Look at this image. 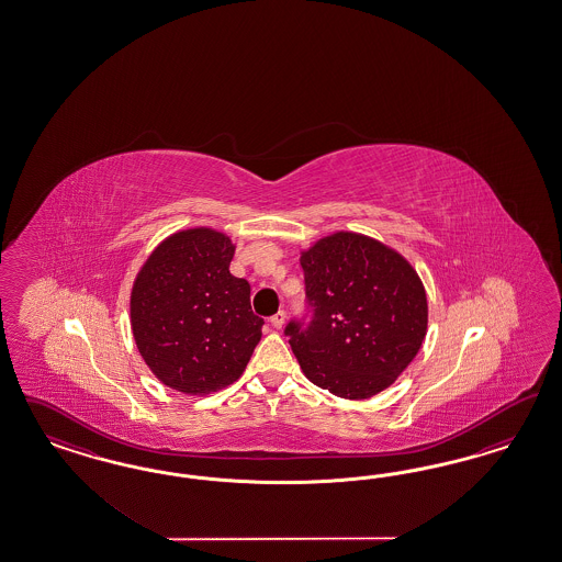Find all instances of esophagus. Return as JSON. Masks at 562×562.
Returning a JSON list of instances; mask_svg holds the SVG:
<instances>
[{"label":"esophagus","mask_w":562,"mask_h":562,"mask_svg":"<svg viewBox=\"0 0 562 562\" xmlns=\"http://www.w3.org/2000/svg\"><path fill=\"white\" fill-rule=\"evenodd\" d=\"M284 322H286V313H284V311H278V313H273L272 317H270V324H272L276 329H282Z\"/></svg>","instance_id":"obj_1"}]
</instances>
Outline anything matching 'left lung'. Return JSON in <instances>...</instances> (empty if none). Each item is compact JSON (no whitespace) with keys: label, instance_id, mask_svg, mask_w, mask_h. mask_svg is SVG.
Masks as SVG:
<instances>
[{"label":"left lung","instance_id":"obj_1","mask_svg":"<svg viewBox=\"0 0 562 562\" xmlns=\"http://www.w3.org/2000/svg\"><path fill=\"white\" fill-rule=\"evenodd\" d=\"M308 319L284 334L311 383L346 400L383 392L418 355L428 306L418 273L374 238L336 233L303 251Z\"/></svg>","mask_w":562,"mask_h":562}]
</instances>
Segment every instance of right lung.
I'll return each mask as SVG.
<instances>
[{
    "mask_svg": "<svg viewBox=\"0 0 562 562\" xmlns=\"http://www.w3.org/2000/svg\"><path fill=\"white\" fill-rule=\"evenodd\" d=\"M231 238L189 228L165 238L132 289L137 350L165 385L188 395L235 383L261 340L251 286L228 266Z\"/></svg>",
    "mask_w": 562,
    "mask_h": 562,
    "instance_id": "add662e5",
    "label": "right lung"
}]
</instances>
